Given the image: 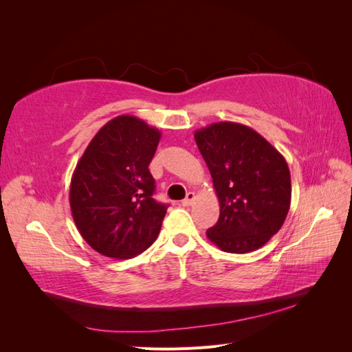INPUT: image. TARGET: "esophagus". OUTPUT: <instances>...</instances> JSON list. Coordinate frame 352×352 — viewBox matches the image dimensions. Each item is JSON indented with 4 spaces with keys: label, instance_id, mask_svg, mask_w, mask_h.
<instances>
[{
    "label": "esophagus",
    "instance_id": "esophagus-1",
    "mask_svg": "<svg viewBox=\"0 0 352 352\" xmlns=\"http://www.w3.org/2000/svg\"><path fill=\"white\" fill-rule=\"evenodd\" d=\"M194 201H195V194H194V192H188V194H186V198L182 201V204H184V206H190Z\"/></svg>",
    "mask_w": 352,
    "mask_h": 352
}]
</instances>
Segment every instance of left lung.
<instances>
[{"mask_svg": "<svg viewBox=\"0 0 352 352\" xmlns=\"http://www.w3.org/2000/svg\"><path fill=\"white\" fill-rule=\"evenodd\" d=\"M220 204L207 238L221 251L245 254L278 233L291 207V173L283 155L251 127L211 123L194 135Z\"/></svg>", "mask_w": 352, "mask_h": 352, "instance_id": "8db88e82", "label": "left lung"}]
</instances>
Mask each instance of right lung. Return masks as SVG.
Listing matches in <instances>:
<instances>
[{"label": "right lung", "instance_id": "1", "mask_svg": "<svg viewBox=\"0 0 352 352\" xmlns=\"http://www.w3.org/2000/svg\"><path fill=\"white\" fill-rule=\"evenodd\" d=\"M162 132L135 116H117L92 138L74 168L70 208L82 238L97 252L126 260L157 239L167 206L153 198L148 166Z\"/></svg>", "mask_w": 352, "mask_h": 352}]
</instances>
